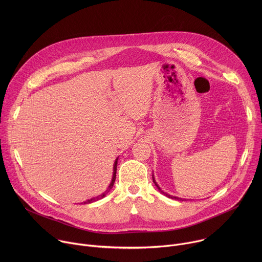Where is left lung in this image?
I'll use <instances>...</instances> for the list:
<instances>
[{
    "instance_id": "left-lung-1",
    "label": "left lung",
    "mask_w": 262,
    "mask_h": 262,
    "mask_svg": "<svg viewBox=\"0 0 262 262\" xmlns=\"http://www.w3.org/2000/svg\"><path fill=\"white\" fill-rule=\"evenodd\" d=\"M152 179H154V182H155V184L157 185V188L164 194V195H166L168 198H171V199H175V200H180V201H183V199H181V198H178V197H173V196H171V195H169V194H167V193H164L162 190H161V188H160V186L158 185V183H157V181L155 180V177H154V175H152Z\"/></svg>"
}]
</instances>
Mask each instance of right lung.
<instances>
[{
    "label": "right lung",
    "instance_id": "1",
    "mask_svg": "<svg viewBox=\"0 0 262 262\" xmlns=\"http://www.w3.org/2000/svg\"><path fill=\"white\" fill-rule=\"evenodd\" d=\"M117 162H118V159H116V161H115V163H114V167H113V177H112V181H111V183H110V185H108V188L105 190V192H103L101 195H99V196H97V197H94V198H91V199H89V200H87V201H85L84 202V204H87V203H92V202H94V201H97V200H99V199H101V198H103L110 191H111V189L113 188V185H114V182H115V179H116V170H117Z\"/></svg>",
    "mask_w": 262,
    "mask_h": 262
}]
</instances>
